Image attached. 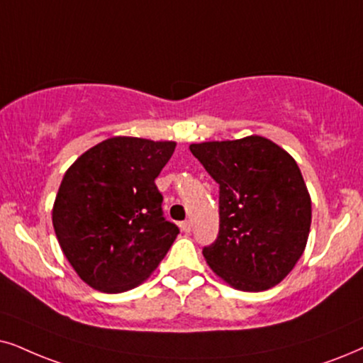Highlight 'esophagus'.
<instances>
[{"instance_id":"obj_1","label":"esophagus","mask_w":363,"mask_h":363,"mask_svg":"<svg viewBox=\"0 0 363 363\" xmlns=\"http://www.w3.org/2000/svg\"><path fill=\"white\" fill-rule=\"evenodd\" d=\"M179 228H181V231L182 233H191V229H192V224H191V221H182L181 224H179Z\"/></svg>"}]
</instances>
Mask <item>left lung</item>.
<instances>
[{"label":"left lung","mask_w":363,"mask_h":363,"mask_svg":"<svg viewBox=\"0 0 363 363\" xmlns=\"http://www.w3.org/2000/svg\"><path fill=\"white\" fill-rule=\"evenodd\" d=\"M219 184V235L206 263L229 286L264 291L283 281L303 255L311 199L296 160L261 135L191 144Z\"/></svg>","instance_id":"8db88e82"}]
</instances>
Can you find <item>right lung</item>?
I'll return each instance as SVG.
<instances>
[{
    "mask_svg": "<svg viewBox=\"0 0 363 363\" xmlns=\"http://www.w3.org/2000/svg\"><path fill=\"white\" fill-rule=\"evenodd\" d=\"M176 149L172 140L110 137L68 167L52 221L75 273L104 293L139 286L179 235L162 216L155 177Z\"/></svg>",
    "mask_w": 363,
    "mask_h": 363,
    "instance_id": "obj_1",
    "label": "right lung"
}]
</instances>
